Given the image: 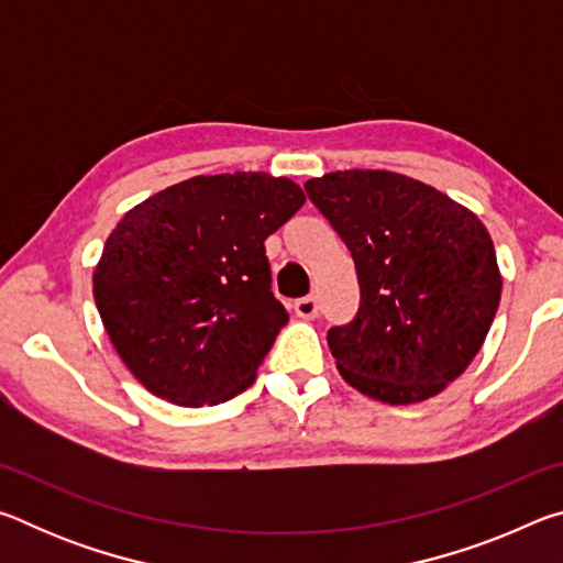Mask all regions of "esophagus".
<instances>
[{
    "label": "esophagus",
    "instance_id": "esophagus-1",
    "mask_svg": "<svg viewBox=\"0 0 563 563\" xmlns=\"http://www.w3.org/2000/svg\"><path fill=\"white\" fill-rule=\"evenodd\" d=\"M318 298L316 295H305V298L295 300V316L302 318V320H312L318 318Z\"/></svg>",
    "mask_w": 563,
    "mask_h": 563
}]
</instances>
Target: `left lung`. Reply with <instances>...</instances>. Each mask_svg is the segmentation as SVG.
<instances>
[{"mask_svg": "<svg viewBox=\"0 0 563 563\" xmlns=\"http://www.w3.org/2000/svg\"><path fill=\"white\" fill-rule=\"evenodd\" d=\"M305 190L357 268V316L328 330L340 375L387 405L440 395L470 367L499 308L487 228L450 196L393 170H335Z\"/></svg>", "mask_w": 563, "mask_h": 563, "instance_id": "1", "label": "left lung"}]
</instances>
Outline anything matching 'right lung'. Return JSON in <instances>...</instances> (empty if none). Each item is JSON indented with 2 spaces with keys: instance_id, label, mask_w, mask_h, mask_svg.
I'll return each instance as SVG.
<instances>
[{
  "instance_id": "obj_1",
  "label": "right lung",
  "mask_w": 563,
  "mask_h": 563,
  "mask_svg": "<svg viewBox=\"0 0 563 563\" xmlns=\"http://www.w3.org/2000/svg\"><path fill=\"white\" fill-rule=\"evenodd\" d=\"M302 203L290 178L235 170L158 190L121 218L93 271V300L148 393L201 407L253 385L288 322L263 243Z\"/></svg>"
}]
</instances>
